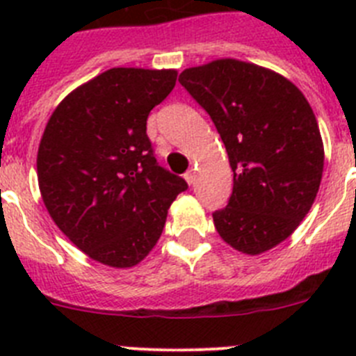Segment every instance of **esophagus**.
Returning a JSON list of instances; mask_svg holds the SVG:
<instances>
[{"label":"esophagus","mask_w":356,"mask_h":356,"mask_svg":"<svg viewBox=\"0 0 356 356\" xmlns=\"http://www.w3.org/2000/svg\"><path fill=\"white\" fill-rule=\"evenodd\" d=\"M185 180H187L188 185H193L194 180H196V171H194V169H188V171L185 172Z\"/></svg>","instance_id":"34e87169"}]
</instances>
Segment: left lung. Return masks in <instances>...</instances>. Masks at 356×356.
Instances as JSON below:
<instances>
[{"label":"left lung","instance_id":"obj_1","mask_svg":"<svg viewBox=\"0 0 356 356\" xmlns=\"http://www.w3.org/2000/svg\"><path fill=\"white\" fill-rule=\"evenodd\" d=\"M180 83L209 112L234 171L217 234L244 254L291 237L319 191L325 146L307 97L285 76L237 58L185 69Z\"/></svg>","mask_w":356,"mask_h":356}]
</instances>
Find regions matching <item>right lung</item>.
I'll list each match as a JSON object with an SVG mask.
<instances>
[{
  "mask_svg": "<svg viewBox=\"0 0 356 356\" xmlns=\"http://www.w3.org/2000/svg\"><path fill=\"white\" fill-rule=\"evenodd\" d=\"M176 69L112 67L53 110L37 151L40 196L55 225L89 259L128 269L162 235L184 178L156 163L147 115L176 85Z\"/></svg>",
  "mask_w": 356,
  "mask_h": 356,
  "instance_id": "right-lung-1",
  "label": "right lung"
}]
</instances>
